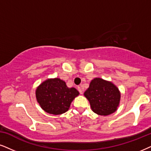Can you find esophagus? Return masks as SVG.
I'll return each mask as SVG.
<instances>
[{"instance_id": "34e87169", "label": "esophagus", "mask_w": 151, "mask_h": 151, "mask_svg": "<svg viewBox=\"0 0 151 151\" xmlns=\"http://www.w3.org/2000/svg\"><path fill=\"white\" fill-rule=\"evenodd\" d=\"M78 91H79V92L80 93V94H83V91H82V88H81V87H80V86H78Z\"/></svg>"}]
</instances>
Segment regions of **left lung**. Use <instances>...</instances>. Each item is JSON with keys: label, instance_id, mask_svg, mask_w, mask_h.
Masks as SVG:
<instances>
[{"label": "left lung", "instance_id": "left-lung-1", "mask_svg": "<svg viewBox=\"0 0 151 151\" xmlns=\"http://www.w3.org/2000/svg\"><path fill=\"white\" fill-rule=\"evenodd\" d=\"M91 109L95 114L107 116L114 113L121 100V93L113 83L101 78H95L84 93Z\"/></svg>", "mask_w": 151, "mask_h": 151}]
</instances>
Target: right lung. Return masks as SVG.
<instances>
[{
  "label": "right lung",
  "instance_id": "right-lung-1",
  "mask_svg": "<svg viewBox=\"0 0 151 151\" xmlns=\"http://www.w3.org/2000/svg\"><path fill=\"white\" fill-rule=\"evenodd\" d=\"M79 94L74 88H68L59 78L43 81L35 91L36 99L47 113L59 115L69 109L71 102Z\"/></svg>",
  "mask_w": 151,
  "mask_h": 151
}]
</instances>
